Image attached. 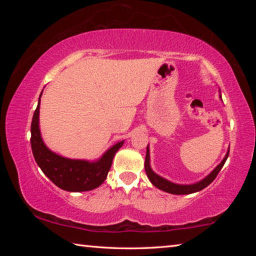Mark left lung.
Masks as SVG:
<instances>
[{
    "label": "left lung",
    "instance_id": "1",
    "mask_svg": "<svg viewBox=\"0 0 256 256\" xmlns=\"http://www.w3.org/2000/svg\"><path fill=\"white\" fill-rule=\"evenodd\" d=\"M222 98V94L219 96ZM228 154H229V150L227 151L226 156H224V158L222 160V162H220L218 166H216L214 170H212L209 175L204 178L201 180L200 182H196V183L194 184H176V183H172V182L168 180L166 178H164V177L159 176L158 174H156V172L151 170V166H150V150H149V144L146 146V162H144V170L146 172V176H148V178L150 180L151 183L152 185H154L156 188L164 190V192H167V193H170V194H176V196H183V194H192V193H196L198 192V190H201L203 188H206L208 185L211 184L212 182L214 180V178L218 175V172L222 170V168L224 167V162H226V160L228 158Z\"/></svg>",
    "mask_w": 256,
    "mask_h": 256
}]
</instances>
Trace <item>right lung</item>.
Here are the masks:
<instances>
[{
    "instance_id": "obj_1",
    "label": "right lung",
    "mask_w": 256,
    "mask_h": 256,
    "mask_svg": "<svg viewBox=\"0 0 256 256\" xmlns=\"http://www.w3.org/2000/svg\"><path fill=\"white\" fill-rule=\"evenodd\" d=\"M40 97L38 99V105L32 116V138H30L32 154L37 164L56 186L64 190L86 192L97 188L105 182L108 172L110 170L112 158L123 146L124 140L112 146L100 158L94 162L70 159L53 152L47 148L40 134Z\"/></svg>"
}]
</instances>
